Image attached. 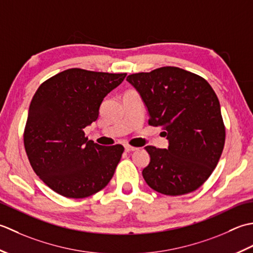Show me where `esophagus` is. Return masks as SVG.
Segmentation results:
<instances>
[{
	"label": "esophagus",
	"mask_w": 253,
	"mask_h": 253,
	"mask_svg": "<svg viewBox=\"0 0 253 253\" xmlns=\"http://www.w3.org/2000/svg\"><path fill=\"white\" fill-rule=\"evenodd\" d=\"M125 148H126V152H133V151H136V147H134V146H131V145H126L125 146Z\"/></svg>",
	"instance_id": "esophagus-1"
}]
</instances>
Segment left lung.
Returning a JSON list of instances; mask_svg holds the SVG:
<instances>
[{"label":"left lung","instance_id":"obj_1","mask_svg":"<svg viewBox=\"0 0 253 253\" xmlns=\"http://www.w3.org/2000/svg\"><path fill=\"white\" fill-rule=\"evenodd\" d=\"M149 112L148 125L162 127L167 149L146 146L151 162L143 178L166 195L193 192L214 171L223 153L226 130L217 96L202 76L163 66L126 77Z\"/></svg>","mask_w":253,"mask_h":253}]
</instances>
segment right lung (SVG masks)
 <instances>
[{
	"mask_svg": "<svg viewBox=\"0 0 253 253\" xmlns=\"http://www.w3.org/2000/svg\"><path fill=\"white\" fill-rule=\"evenodd\" d=\"M126 73L69 69L44 81L30 101L24 146L36 174L54 192L83 199L109 183L125 147L85 137L104 98Z\"/></svg>",
	"mask_w": 253,
	"mask_h": 253,
	"instance_id": "add662e5",
	"label": "right lung"
}]
</instances>
